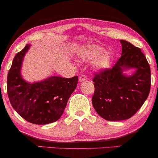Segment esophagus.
Segmentation results:
<instances>
[{
	"instance_id": "34e87169",
	"label": "esophagus",
	"mask_w": 158,
	"mask_h": 158,
	"mask_svg": "<svg viewBox=\"0 0 158 158\" xmlns=\"http://www.w3.org/2000/svg\"><path fill=\"white\" fill-rule=\"evenodd\" d=\"M86 79H87L86 77L85 76V75H83V74H81V76H80V77H79V81L81 82H81L85 81Z\"/></svg>"
}]
</instances>
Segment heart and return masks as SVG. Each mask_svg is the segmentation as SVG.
<instances>
[{
  "label": "heart",
  "instance_id": "b5f03b06",
  "mask_svg": "<svg viewBox=\"0 0 158 158\" xmlns=\"http://www.w3.org/2000/svg\"><path fill=\"white\" fill-rule=\"evenodd\" d=\"M79 56L84 61L94 60V66L98 70L107 69L111 65L114 54L102 46L86 44L79 51Z\"/></svg>",
  "mask_w": 158,
  "mask_h": 158
}]
</instances>
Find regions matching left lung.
Wrapping results in <instances>:
<instances>
[{
	"mask_svg": "<svg viewBox=\"0 0 158 158\" xmlns=\"http://www.w3.org/2000/svg\"><path fill=\"white\" fill-rule=\"evenodd\" d=\"M122 53L111 69L95 74L92 104L106 121L130 118L147 99L150 90V68L140 49L121 40ZM134 69L132 75L123 72Z\"/></svg>",
	"mask_w": 158,
	"mask_h": 158,
	"instance_id": "1",
	"label": "left lung"
}]
</instances>
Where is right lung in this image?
Returning <instances> with one entry per match:
<instances>
[{
  "label": "right lung",
  "instance_id": "1",
  "mask_svg": "<svg viewBox=\"0 0 158 158\" xmlns=\"http://www.w3.org/2000/svg\"><path fill=\"white\" fill-rule=\"evenodd\" d=\"M30 48V44H26L13 59L7 78L9 100L15 111L30 123H53L64 113L68 99L77 88L78 77L52 76L33 83L26 81L21 75V68Z\"/></svg>",
  "mask_w": 158,
  "mask_h": 158
}]
</instances>
